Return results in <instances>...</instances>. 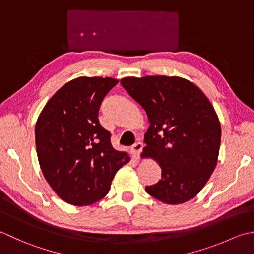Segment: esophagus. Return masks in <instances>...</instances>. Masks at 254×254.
Here are the masks:
<instances>
[{
	"mask_svg": "<svg viewBox=\"0 0 254 254\" xmlns=\"http://www.w3.org/2000/svg\"><path fill=\"white\" fill-rule=\"evenodd\" d=\"M142 148H143V146H142L141 142L134 143L133 146L131 147V153H132V156H133L134 158H139V156H140V153H141V151H142Z\"/></svg>",
	"mask_w": 254,
	"mask_h": 254,
	"instance_id": "esophagus-1",
	"label": "esophagus"
}]
</instances>
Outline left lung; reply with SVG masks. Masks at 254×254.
I'll return each mask as SVG.
<instances>
[{"instance_id": "1", "label": "left lung", "mask_w": 254, "mask_h": 254, "mask_svg": "<svg viewBox=\"0 0 254 254\" xmlns=\"http://www.w3.org/2000/svg\"><path fill=\"white\" fill-rule=\"evenodd\" d=\"M122 86L147 113L142 156L162 170L146 192L163 203L192 199L204 188L218 160L221 128L213 105L197 86L182 77L128 76Z\"/></svg>"}]
</instances>
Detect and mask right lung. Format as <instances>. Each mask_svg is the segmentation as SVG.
Instances as JSON below:
<instances>
[{
	"label": "right lung",
	"instance_id": "right-lung-1",
	"mask_svg": "<svg viewBox=\"0 0 254 254\" xmlns=\"http://www.w3.org/2000/svg\"><path fill=\"white\" fill-rule=\"evenodd\" d=\"M118 80L81 76L56 92L35 128L36 150L45 179L61 199L94 204L110 192L114 175L130 158L112 147L98 111Z\"/></svg>",
	"mask_w": 254,
	"mask_h": 254
}]
</instances>
